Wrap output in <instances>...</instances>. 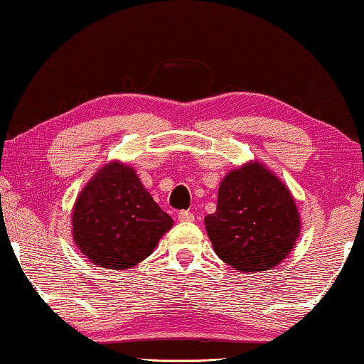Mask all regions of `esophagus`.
Wrapping results in <instances>:
<instances>
[{
    "instance_id": "34e87169",
    "label": "esophagus",
    "mask_w": 364,
    "mask_h": 364,
    "mask_svg": "<svg viewBox=\"0 0 364 364\" xmlns=\"http://www.w3.org/2000/svg\"><path fill=\"white\" fill-rule=\"evenodd\" d=\"M178 220L181 222H193V213L188 212V210H182L178 212Z\"/></svg>"
}]
</instances>
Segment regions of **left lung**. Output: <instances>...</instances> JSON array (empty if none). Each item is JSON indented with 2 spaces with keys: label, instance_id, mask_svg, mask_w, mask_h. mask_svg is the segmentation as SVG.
Here are the masks:
<instances>
[{
  "label": "left lung",
  "instance_id": "1",
  "mask_svg": "<svg viewBox=\"0 0 364 364\" xmlns=\"http://www.w3.org/2000/svg\"><path fill=\"white\" fill-rule=\"evenodd\" d=\"M203 222L218 258L240 272L277 267L295 247L301 228L290 191L258 162L223 177L217 210Z\"/></svg>",
  "mask_w": 364,
  "mask_h": 364
}]
</instances>
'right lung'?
<instances>
[{"label": "right lung", "mask_w": 364, "mask_h": 364, "mask_svg": "<svg viewBox=\"0 0 364 364\" xmlns=\"http://www.w3.org/2000/svg\"><path fill=\"white\" fill-rule=\"evenodd\" d=\"M172 223L136 171L114 161L99 168L79 193L73 237L94 265L127 270L151 255Z\"/></svg>", "instance_id": "1"}]
</instances>
